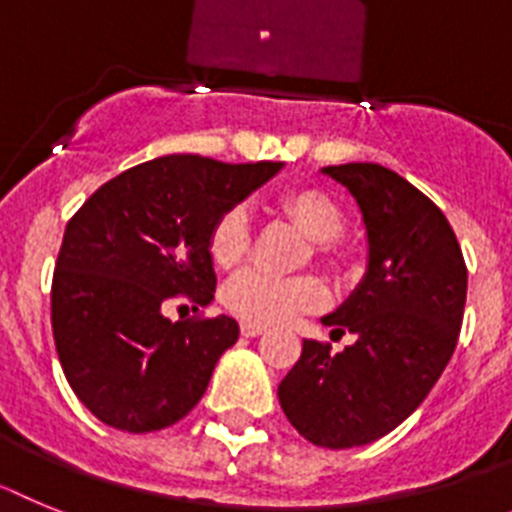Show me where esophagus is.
<instances>
[{
    "label": "esophagus",
    "instance_id": "esophagus-1",
    "mask_svg": "<svg viewBox=\"0 0 512 512\" xmlns=\"http://www.w3.org/2000/svg\"><path fill=\"white\" fill-rule=\"evenodd\" d=\"M262 332H265V330H262L260 324H242V335L244 337H260Z\"/></svg>",
    "mask_w": 512,
    "mask_h": 512
}]
</instances>
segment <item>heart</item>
<instances>
[{"label":"heart","mask_w":512,"mask_h":512,"mask_svg":"<svg viewBox=\"0 0 512 512\" xmlns=\"http://www.w3.org/2000/svg\"><path fill=\"white\" fill-rule=\"evenodd\" d=\"M283 211L317 242L319 257H330L332 247L342 237L345 216L340 206L322 190H299L283 201ZM250 213L244 206H231L211 226L208 252L221 268L237 265L250 250ZM226 311L247 324L275 327L288 324L299 314L319 309L327 301V288L314 275H283L265 270H242L231 278L221 293Z\"/></svg>","instance_id":"b5f03b06"}]
</instances>
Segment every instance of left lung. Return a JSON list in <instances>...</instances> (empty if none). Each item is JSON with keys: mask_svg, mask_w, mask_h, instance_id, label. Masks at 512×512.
<instances>
[{"mask_svg": "<svg viewBox=\"0 0 512 512\" xmlns=\"http://www.w3.org/2000/svg\"><path fill=\"white\" fill-rule=\"evenodd\" d=\"M361 206L368 270L322 322L355 342L304 340L278 386L288 422L322 448L379 441L428 397L459 342L466 262L443 211L415 185L373 162L324 167Z\"/></svg>", "mask_w": 512, "mask_h": 512, "instance_id": "1", "label": "left lung"}]
</instances>
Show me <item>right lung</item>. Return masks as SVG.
Here are the masks:
<instances>
[{
	"instance_id": "1",
	"label": "right lung",
	"mask_w": 512,
	"mask_h": 512,
	"mask_svg": "<svg viewBox=\"0 0 512 512\" xmlns=\"http://www.w3.org/2000/svg\"><path fill=\"white\" fill-rule=\"evenodd\" d=\"M281 167L170 154L105 182L71 216L53 270V342L97 420L154 433L201 402L239 324L224 314L170 322L162 304L213 299L211 226Z\"/></svg>"
}]
</instances>
